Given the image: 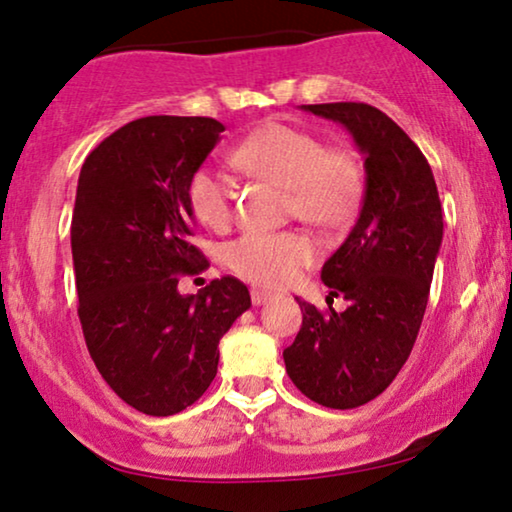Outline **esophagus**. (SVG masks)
Listing matches in <instances>:
<instances>
[{
    "instance_id": "34e87169",
    "label": "esophagus",
    "mask_w": 512,
    "mask_h": 512,
    "mask_svg": "<svg viewBox=\"0 0 512 512\" xmlns=\"http://www.w3.org/2000/svg\"><path fill=\"white\" fill-rule=\"evenodd\" d=\"M272 296L268 291H263V289H251V303L254 305H265L268 303Z\"/></svg>"
}]
</instances>
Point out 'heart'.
<instances>
[{
	"label": "heart",
	"instance_id": "heart-1",
	"mask_svg": "<svg viewBox=\"0 0 512 512\" xmlns=\"http://www.w3.org/2000/svg\"><path fill=\"white\" fill-rule=\"evenodd\" d=\"M233 163L251 177L289 188L291 212L319 226H338L361 200V167L345 151L326 149L312 132L270 121L244 137ZM195 219L221 230L233 216V193L221 174L198 170L188 184ZM314 258V244L300 233H247L226 249L230 270L265 289L291 284Z\"/></svg>",
	"mask_w": 512,
	"mask_h": 512
}]
</instances>
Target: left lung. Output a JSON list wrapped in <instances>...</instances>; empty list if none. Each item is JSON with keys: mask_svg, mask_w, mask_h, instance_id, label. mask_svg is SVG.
Wrapping results in <instances>:
<instances>
[{"mask_svg": "<svg viewBox=\"0 0 512 512\" xmlns=\"http://www.w3.org/2000/svg\"><path fill=\"white\" fill-rule=\"evenodd\" d=\"M340 123L363 156L366 191L347 240L321 268L345 312L298 300L303 326L284 349L286 373L310 401L359 408L394 382L408 361L429 303L443 242V209L431 165L380 109L363 102L303 104Z\"/></svg>", "mask_w": 512, "mask_h": 512, "instance_id": "obj_1", "label": "left lung"}]
</instances>
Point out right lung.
<instances>
[{
  "label": "right lung",
  "mask_w": 512,
  "mask_h": 512,
  "mask_svg": "<svg viewBox=\"0 0 512 512\" xmlns=\"http://www.w3.org/2000/svg\"><path fill=\"white\" fill-rule=\"evenodd\" d=\"M226 130L205 116L137 118L90 151L72 216L79 319L104 382L132 408L177 415L205 394L219 340L251 307L240 279L181 296L205 268L188 184Z\"/></svg>",
  "instance_id": "add662e5"
}]
</instances>
